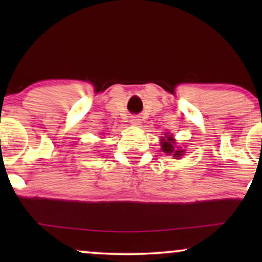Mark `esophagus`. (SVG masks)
<instances>
[{"instance_id": "1", "label": "esophagus", "mask_w": 262, "mask_h": 262, "mask_svg": "<svg viewBox=\"0 0 262 262\" xmlns=\"http://www.w3.org/2000/svg\"><path fill=\"white\" fill-rule=\"evenodd\" d=\"M130 123L132 125H139V123H141V118H139L138 116H132L130 118Z\"/></svg>"}]
</instances>
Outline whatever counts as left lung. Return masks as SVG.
Here are the masks:
<instances>
[{
    "mask_svg": "<svg viewBox=\"0 0 262 262\" xmlns=\"http://www.w3.org/2000/svg\"><path fill=\"white\" fill-rule=\"evenodd\" d=\"M162 150L164 152H168V154H173V156L175 157V159H179L182 155V152H184V150H177L175 151L174 150V146H173V143H171V137H167V141L162 142Z\"/></svg>",
    "mask_w": 262,
    "mask_h": 262,
    "instance_id": "obj_1",
    "label": "left lung"
}]
</instances>
